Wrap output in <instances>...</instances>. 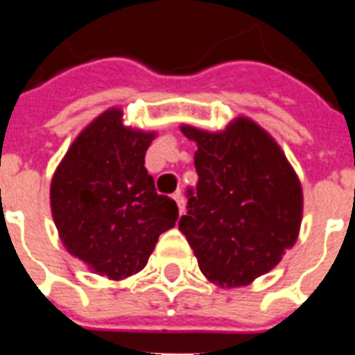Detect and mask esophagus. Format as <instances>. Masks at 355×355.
I'll use <instances>...</instances> for the list:
<instances>
[{"label": "esophagus", "instance_id": "obj_1", "mask_svg": "<svg viewBox=\"0 0 355 355\" xmlns=\"http://www.w3.org/2000/svg\"><path fill=\"white\" fill-rule=\"evenodd\" d=\"M173 200L177 201L178 211L182 213V211H184V198H182V193H180V192H175V193H173Z\"/></svg>", "mask_w": 355, "mask_h": 355}]
</instances>
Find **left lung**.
I'll return each mask as SVG.
<instances>
[{"instance_id": "left-lung-1", "label": "left lung", "mask_w": 355, "mask_h": 355, "mask_svg": "<svg viewBox=\"0 0 355 355\" xmlns=\"http://www.w3.org/2000/svg\"><path fill=\"white\" fill-rule=\"evenodd\" d=\"M198 144L196 193L178 220L201 274L224 289L253 283L297 243L302 186L275 139L251 117L223 131L180 125Z\"/></svg>"}]
</instances>
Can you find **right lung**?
Masks as SVG:
<instances>
[{
    "label": "right lung",
    "mask_w": 355,
    "mask_h": 355,
    "mask_svg": "<svg viewBox=\"0 0 355 355\" xmlns=\"http://www.w3.org/2000/svg\"><path fill=\"white\" fill-rule=\"evenodd\" d=\"M155 131L123 123L112 106L76 137L51 180V213L66 251L93 274L121 282L146 266L178 207L144 167Z\"/></svg>",
    "instance_id": "obj_1"
}]
</instances>
